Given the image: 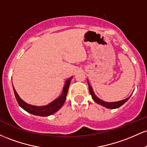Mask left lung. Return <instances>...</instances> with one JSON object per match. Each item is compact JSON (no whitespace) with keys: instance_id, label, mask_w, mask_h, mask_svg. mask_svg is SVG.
<instances>
[{"instance_id":"1","label":"left lung","mask_w":147,"mask_h":147,"mask_svg":"<svg viewBox=\"0 0 147 147\" xmlns=\"http://www.w3.org/2000/svg\"><path fill=\"white\" fill-rule=\"evenodd\" d=\"M88 88H89V91H90V93L91 96H92V99H93V100L95 101L96 103H97V104H100V105H102L103 106H104V107L107 108V109H117V108H119L121 106H122L123 104H124V103L128 101V99L130 98V96L129 97H128V98H126L125 99H124V100H122V101H119V102H104V101L102 100V99H99L98 97H97L95 95V93H94L93 90H92V87H91V86L90 85V84H89L88 81Z\"/></svg>"}]
</instances>
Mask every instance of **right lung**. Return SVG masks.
<instances>
[{
	"instance_id": "right-lung-1",
	"label": "right lung",
	"mask_w": 147,
	"mask_h": 147,
	"mask_svg": "<svg viewBox=\"0 0 147 147\" xmlns=\"http://www.w3.org/2000/svg\"><path fill=\"white\" fill-rule=\"evenodd\" d=\"M72 78V77H70V78L66 80L65 85H64L63 86L61 95L58 98H57L55 100H54L53 102L50 103V104L46 106H36L27 104V103L25 102L23 99H21V97L18 96V93L16 92L14 86H13L15 97H16V101H17L19 106H21L22 109H24L25 111H27V112L30 113L32 115H34L41 116V117L49 116L50 115L56 113L57 111L59 110L61 108V106L63 105L64 102H65V99H66V95L67 93H68L69 86H70Z\"/></svg>"
}]
</instances>
